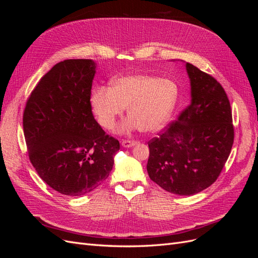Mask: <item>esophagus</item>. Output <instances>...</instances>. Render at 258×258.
Wrapping results in <instances>:
<instances>
[{"mask_svg": "<svg viewBox=\"0 0 258 258\" xmlns=\"http://www.w3.org/2000/svg\"><path fill=\"white\" fill-rule=\"evenodd\" d=\"M136 144H137L136 141H129V140H122V141H121V145L124 148L132 147V146H135Z\"/></svg>", "mask_w": 258, "mask_h": 258, "instance_id": "obj_1", "label": "esophagus"}]
</instances>
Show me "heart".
Listing matches in <instances>:
<instances>
[{
  "label": "heart",
  "instance_id": "1",
  "mask_svg": "<svg viewBox=\"0 0 258 258\" xmlns=\"http://www.w3.org/2000/svg\"><path fill=\"white\" fill-rule=\"evenodd\" d=\"M112 87L93 88L90 106L99 124L113 130L127 108L129 118L119 127L120 134L140 129L156 132L166 126L178 101L177 84L163 77L128 74L114 79Z\"/></svg>",
  "mask_w": 258,
  "mask_h": 258
}]
</instances>
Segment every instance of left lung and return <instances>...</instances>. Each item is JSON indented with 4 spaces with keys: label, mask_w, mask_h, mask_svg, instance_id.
Here are the masks:
<instances>
[{
    "label": "left lung",
    "mask_w": 258,
    "mask_h": 258,
    "mask_svg": "<svg viewBox=\"0 0 258 258\" xmlns=\"http://www.w3.org/2000/svg\"><path fill=\"white\" fill-rule=\"evenodd\" d=\"M190 103L158 138L148 142L147 173L161 188L191 196L212 185L233 144L231 108L214 77L186 62Z\"/></svg>",
    "instance_id": "1"
}]
</instances>
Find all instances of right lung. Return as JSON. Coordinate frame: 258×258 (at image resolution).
I'll list each match as a JSON object with an SVG mask.
<instances>
[{
  "label": "right lung",
  "mask_w": 258,
  "mask_h": 258,
  "mask_svg": "<svg viewBox=\"0 0 258 258\" xmlns=\"http://www.w3.org/2000/svg\"><path fill=\"white\" fill-rule=\"evenodd\" d=\"M96 69L89 59L59 62L38 82L23 113L31 163L46 184L67 196L97 188L110 175L119 150L91 112Z\"/></svg>",
  "instance_id": "add662e5"
}]
</instances>
